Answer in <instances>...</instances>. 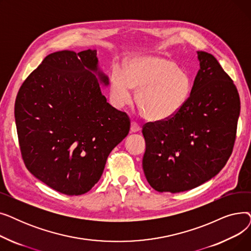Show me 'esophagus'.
<instances>
[{
  "instance_id": "obj_1",
  "label": "esophagus",
  "mask_w": 251,
  "mask_h": 251,
  "mask_svg": "<svg viewBox=\"0 0 251 251\" xmlns=\"http://www.w3.org/2000/svg\"><path fill=\"white\" fill-rule=\"evenodd\" d=\"M139 130H140V126L138 125V123H136L134 121L131 122V127H130L131 132H138Z\"/></svg>"
}]
</instances>
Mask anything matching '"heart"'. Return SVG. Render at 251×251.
I'll return each mask as SVG.
<instances>
[{"mask_svg": "<svg viewBox=\"0 0 251 251\" xmlns=\"http://www.w3.org/2000/svg\"><path fill=\"white\" fill-rule=\"evenodd\" d=\"M136 92V103L144 118L160 122L174 117L185 104L191 81L186 72L165 57L141 56L130 60L126 72L116 68L111 76L110 96L116 108L121 109L132 100Z\"/></svg>", "mask_w": 251, "mask_h": 251, "instance_id": "b5f03b06", "label": "heart"}]
</instances>
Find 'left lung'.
Listing matches in <instances>:
<instances>
[{
    "mask_svg": "<svg viewBox=\"0 0 251 251\" xmlns=\"http://www.w3.org/2000/svg\"><path fill=\"white\" fill-rule=\"evenodd\" d=\"M201 69L184 107L172 118L142 127L144 175L159 192L190 190L215 177L236 140L240 98L217 59L197 51Z\"/></svg>",
    "mask_w": 251,
    "mask_h": 251,
    "instance_id": "left-lung-1",
    "label": "left lung"
}]
</instances>
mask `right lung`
<instances>
[{"instance_id": "obj_1", "label": "right lung", "mask_w": 251, "mask_h": 251, "mask_svg": "<svg viewBox=\"0 0 251 251\" xmlns=\"http://www.w3.org/2000/svg\"><path fill=\"white\" fill-rule=\"evenodd\" d=\"M99 80L109 84L96 50H60L43 60L16 97L23 162L63 194L81 195L94 187L110 152L129 133L128 115L107 102Z\"/></svg>"}]
</instances>
